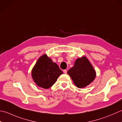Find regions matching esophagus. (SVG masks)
I'll return each instance as SVG.
<instances>
[{
	"label": "esophagus",
	"mask_w": 122,
	"mask_h": 122,
	"mask_svg": "<svg viewBox=\"0 0 122 122\" xmlns=\"http://www.w3.org/2000/svg\"><path fill=\"white\" fill-rule=\"evenodd\" d=\"M63 72L65 74H67V71L66 69H64V70L63 71Z\"/></svg>",
	"instance_id": "esophagus-1"
}]
</instances>
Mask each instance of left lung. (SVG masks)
<instances>
[{"label":"left lung","mask_w":122,"mask_h":122,"mask_svg":"<svg viewBox=\"0 0 122 122\" xmlns=\"http://www.w3.org/2000/svg\"><path fill=\"white\" fill-rule=\"evenodd\" d=\"M67 73L78 88L88 85L96 77L95 70L85 57L77 59L74 66L69 69Z\"/></svg>","instance_id":"obj_1"}]
</instances>
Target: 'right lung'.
<instances>
[{"label":"right lung","instance_id":"add662e5","mask_svg":"<svg viewBox=\"0 0 122 122\" xmlns=\"http://www.w3.org/2000/svg\"><path fill=\"white\" fill-rule=\"evenodd\" d=\"M63 74L58 66L51 59L43 55L37 61L31 71L33 80L37 85L47 89L54 85Z\"/></svg>","mask_w":122,"mask_h":122}]
</instances>
